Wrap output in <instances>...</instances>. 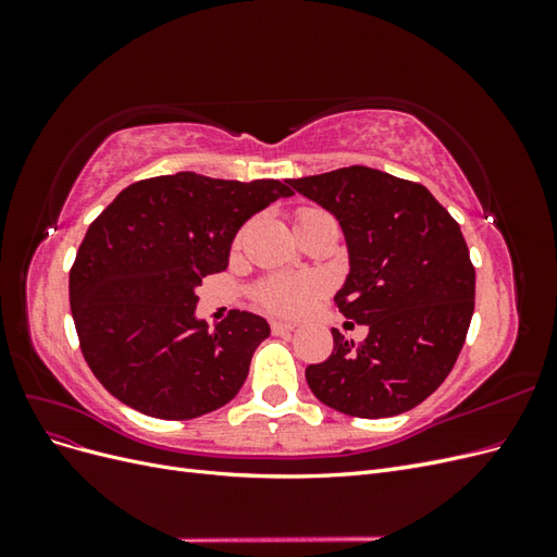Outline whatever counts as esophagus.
Here are the masks:
<instances>
[{"label": "esophagus", "mask_w": 557, "mask_h": 557, "mask_svg": "<svg viewBox=\"0 0 557 557\" xmlns=\"http://www.w3.org/2000/svg\"><path fill=\"white\" fill-rule=\"evenodd\" d=\"M269 325H272V332L274 334H290L293 330H295V325L293 323H285V320H272V323H269Z\"/></svg>", "instance_id": "obj_1"}]
</instances>
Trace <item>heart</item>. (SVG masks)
Returning a JSON list of instances; mask_svg holds the SVG:
<instances>
[{"instance_id":"obj_1","label":"heart","mask_w":557,"mask_h":557,"mask_svg":"<svg viewBox=\"0 0 557 557\" xmlns=\"http://www.w3.org/2000/svg\"><path fill=\"white\" fill-rule=\"evenodd\" d=\"M305 211H311V209H305ZM305 211H299V213H305ZM320 290H323V283H320V278L309 276V274L269 276L258 285L252 297H256L258 305L269 313L295 318V315L305 313L313 305Z\"/></svg>"}]
</instances>
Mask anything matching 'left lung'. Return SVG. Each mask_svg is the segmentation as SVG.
<instances>
[{
	"label": "left lung",
	"mask_w": 557,
	"mask_h": 557,
	"mask_svg": "<svg viewBox=\"0 0 557 557\" xmlns=\"http://www.w3.org/2000/svg\"><path fill=\"white\" fill-rule=\"evenodd\" d=\"M288 185L339 221L350 274L334 305L369 327L356 348L332 330V356L307 367L311 393L356 418L418 407L450 374L474 313L476 272L460 225L425 185L369 166Z\"/></svg>",
	"instance_id": "left-lung-1"
}]
</instances>
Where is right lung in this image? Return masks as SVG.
<instances>
[{
  "mask_svg": "<svg viewBox=\"0 0 557 557\" xmlns=\"http://www.w3.org/2000/svg\"><path fill=\"white\" fill-rule=\"evenodd\" d=\"M290 195L274 178L178 172L127 185L95 218L72 264L70 305L83 358L115 399L190 420L239 393L267 320L234 309L209 330L195 318V288L227 267L250 215Z\"/></svg>",
  "mask_w": 557,
  "mask_h": 557,
  "instance_id": "right-lung-1",
  "label": "right lung"
}]
</instances>
